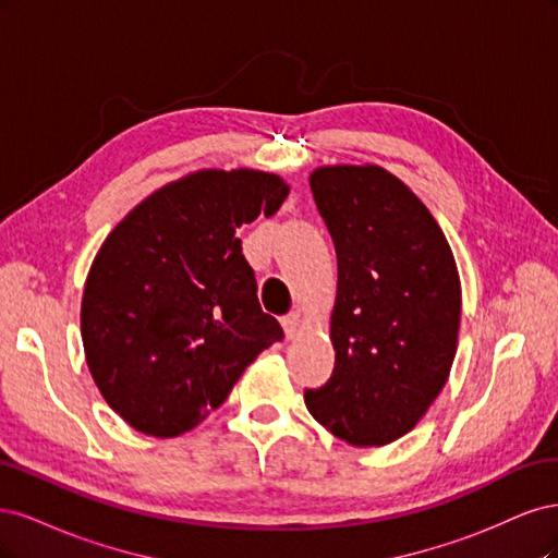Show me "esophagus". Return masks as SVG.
<instances>
[{
    "label": "esophagus",
    "mask_w": 558,
    "mask_h": 558,
    "mask_svg": "<svg viewBox=\"0 0 558 558\" xmlns=\"http://www.w3.org/2000/svg\"><path fill=\"white\" fill-rule=\"evenodd\" d=\"M282 327H284L287 338H299V336L303 333V329H305V325H303V319H301L299 313L284 315V317H282Z\"/></svg>",
    "instance_id": "obj_1"
}]
</instances>
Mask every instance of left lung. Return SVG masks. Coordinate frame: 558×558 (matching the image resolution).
I'll return each mask as SVG.
<instances>
[{
	"label": "left lung",
	"mask_w": 558,
	"mask_h": 558,
	"mask_svg": "<svg viewBox=\"0 0 558 558\" xmlns=\"http://www.w3.org/2000/svg\"><path fill=\"white\" fill-rule=\"evenodd\" d=\"M338 259L333 373L305 408L340 440L380 447L420 422L457 354L461 282L442 229L380 167L311 175Z\"/></svg>",
	"instance_id": "left-lung-1"
}]
</instances>
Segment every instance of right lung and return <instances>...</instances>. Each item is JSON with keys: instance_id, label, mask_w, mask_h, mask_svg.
I'll list each match as a JSON object with an SVG mask.
<instances>
[{"instance_id": "right-lung-1", "label": "right lung", "mask_w": 558, "mask_h": 558, "mask_svg": "<svg viewBox=\"0 0 558 558\" xmlns=\"http://www.w3.org/2000/svg\"><path fill=\"white\" fill-rule=\"evenodd\" d=\"M287 192L274 173L196 171L141 202L99 247L81 305L85 359L141 434L194 428L282 340L233 233L274 215Z\"/></svg>"}]
</instances>
